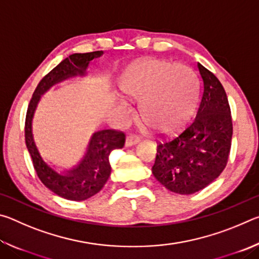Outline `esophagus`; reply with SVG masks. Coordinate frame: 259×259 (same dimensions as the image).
I'll return each instance as SVG.
<instances>
[{
	"instance_id": "34e87169",
	"label": "esophagus",
	"mask_w": 259,
	"mask_h": 259,
	"mask_svg": "<svg viewBox=\"0 0 259 259\" xmlns=\"http://www.w3.org/2000/svg\"><path fill=\"white\" fill-rule=\"evenodd\" d=\"M137 143H138V138L134 137V136H128V137L125 138V147H130L133 145H136Z\"/></svg>"
}]
</instances>
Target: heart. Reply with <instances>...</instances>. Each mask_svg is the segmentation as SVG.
I'll use <instances>...</instances> for the list:
<instances>
[{"instance_id":"1","label":"heart","mask_w":259,"mask_h":259,"mask_svg":"<svg viewBox=\"0 0 259 259\" xmlns=\"http://www.w3.org/2000/svg\"><path fill=\"white\" fill-rule=\"evenodd\" d=\"M119 88L125 98L139 103V112L159 134L174 130L191 111L198 78L191 67L166 60L150 59L131 65L121 75ZM119 111L128 115L123 103Z\"/></svg>"}]
</instances>
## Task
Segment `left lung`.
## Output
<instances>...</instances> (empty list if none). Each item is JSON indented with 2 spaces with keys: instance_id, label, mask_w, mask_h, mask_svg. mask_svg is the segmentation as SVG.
<instances>
[{
  "instance_id": "8db88e82",
  "label": "left lung",
  "mask_w": 259,
  "mask_h": 259,
  "mask_svg": "<svg viewBox=\"0 0 259 259\" xmlns=\"http://www.w3.org/2000/svg\"><path fill=\"white\" fill-rule=\"evenodd\" d=\"M202 82L198 114L181 135L157 146L152 172L166 190L182 195L199 192L226 166L231 150V109L222 83L200 63Z\"/></svg>"
}]
</instances>
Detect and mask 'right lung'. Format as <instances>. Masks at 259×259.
<instances>
[{
  "instance_id": "add662e5",
  "label": "right lung",
  "mask_w": 259,
  "mask_h": 259,
  "mask_svg": "<svg viewBox=\"0 0 259 259\" xmlns=\"http://www.w3.org/2000/svg\"><path fill=\"white\" fill-rule=\"evenodd\" d=\"M104 55V51L88 54H73L42 78L35 89L28 105L25 122L26 146L32 157L33 165L41 182L60 198L71 201H83L102 190L111 175L109 153L124 145V134L116 130L96 131L89 139L84 154L76 164L61 168L45 159L35 142L33 119L43 95L52 87L73 77H84L91 61Z\"/></svg>"
}]
</instances>
